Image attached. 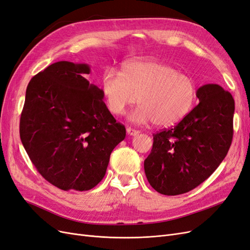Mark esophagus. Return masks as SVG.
<instances>
[{
    "label": "esophagus",
    "mask_w": 250,
    "mask_h": 250,
    "mask_svg": "<svg viewBox=\"0 0 250 250\" xmlns=\"http://www.w3.org/2000/svg\"><path fill=\"white\" fill-rule=\"evenodd\" d=\"M127 132H128V134H130V135H137V134L140 133L139 130L133 129V128H131V127H128L127 128Z\"/></svg>",
    "instance_id": "1"
}]
</instances>
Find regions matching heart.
Instances as JSON below:
<instances>
[{"label": "heart", "mask_w": 250, "mask_h": 250, "mask_svg": "<svg viewBox=\"0 0 250 250\" xmlns=\"http://www.w3.org/2000/svg\"><path fill=\"white\" fill-rule=\"evenodd\" d=\"M102 93L113 115L139 102L131 120L169 127L179 123L192 110L197 84L193 77L156 60H134L125 63L121 73L106 70L101 79ZM139 99H137V97Z\"/></svg>", "instance_id": "obj_1"}]
</instances>
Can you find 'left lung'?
<instances>
[{
	"label": "left lung",
	"mask_w": 250,
	"mask_h": 250,
	"mask_svg": "<svg viewBox=\"0 0 250 250\" xmlns=\"http://www.w3.org/2000/svg\"><path fill=\"white\" fill-rule=\"evenodd\" d=\"M197 106L176 126L153 133L144 169L150 186L163 195H180L198 187L219 167L231 145V94L218 84H206L197 89Z\"/></svg>",
	"instance_id": "1"
}]
</instances>
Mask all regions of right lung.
<instances>
[{
    "label": "right lung",
    "mask_w": 250,
    "mask_h": 250,
    "mask_svg": "<svg viewBox=\"0 0 250 250\" xmlns=\"http://www.w3.org/2000/svg\"><path fill=\"white\" fill-rule=\"evenodd\" d=\"M84 63L58 62L30 80L20 121V137L41 175L63 191H87L103 179L112 150L125 139L89 84Z\"/></svg>",
    "instance_id": "1"
}]
</instances>
